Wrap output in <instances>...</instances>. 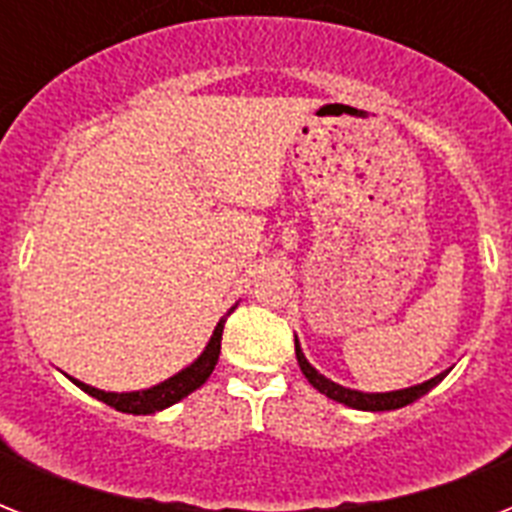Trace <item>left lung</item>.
<instances>
[{
	"instance_id": "8db88e82",
	"label": "left lung",
	"mask_w": 512,
	"mask_h": 512,
	"mask_svg": "<svg viewBox=\"0 0 512 512\" xmlns=\"http://www.w3.org/2000/svg\"><path fill=\"white\" fill-rule=\"evenodd\" d=\"M295 353H297V364H300V372L305 374V380L311 382L313 388L324 393L327 398L337 401V404H345L350 409H361V412H390V409H401V406L412 404L420 396H425L430 388H436L438 382L444 380L449 369L436 377H430V380L420 382V385H412V388H401V390H388V393H364V390H353V388H342L337 382H332L329 377L311 366V361L305 358L303 348H300V342L295 337Z\"/></svg>"
}]
</instances>
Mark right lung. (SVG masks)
<instances>
[{
	"label": "right lung",
	"mask_w": 512,
	"mask_h": 512,
	"mask_svg": "<svg viewBox=\"0 0 512 512\" xmlns=\"http://www.w3.org/2000/svg\"><path fill=\"white\" fill-rule=\"evenodd\" d=\"M233 311V308H231ZM231 311L225 313V316H231ZM225 316L217 321L215 332L209 337L207 348L201 350V356L188 364L185 369H180L177 374H172L170 380L159 382L154 388H146V390H130V393H111V390H100V388H92L87 382L82 380H74L76 388H82L84 393H90L92 398H98L103 404L114 406L116 412H124V414H154V412H162L167 406L177 404L180 398H185L188 393H193L196 388H201L204 382L209 380V374L215 369L217 364V356H220V340H223V327H225Z\"/></svg>",
	"instance_id": "obj_1"
}]
</instances>
